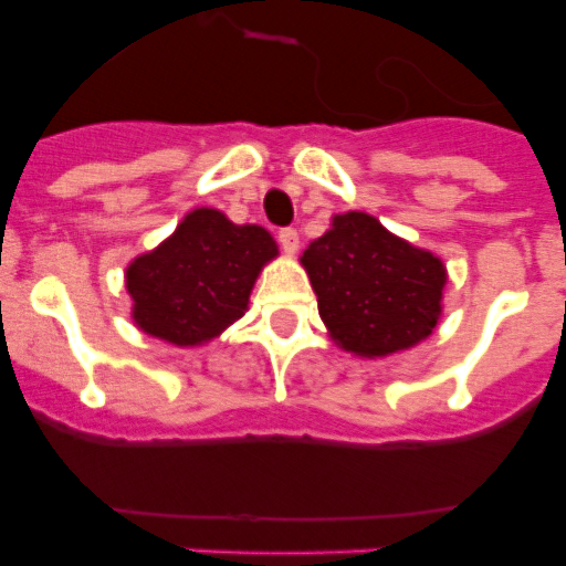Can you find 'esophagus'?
I'll list each match as a JSON object with an SVG mask.
<instances>
[{
	"instance_id": "34e87169",
	"label": "esophagus",
	"mask_w": 566,
	"mask_h": 566,
	"mask_svg": "<svg viewBox=\"0 0 566 566\" xmlns=\"http://www.w3.org/2000/svg\"><path fill=\"white\" fill-rule=\"evenodd\" d=\"M277 243H280V249H283V252H286V254L297 252V247H300L297 229H292V227L280 229V232H277Z\"/></svg>"
}]
</instances>
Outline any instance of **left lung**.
Returning a JSON list of instances; mask_svg holds the SVG:
<instances>
[{
    "label": "left lung",
    "instance_id": "1",
    "mask_svg": "<svg viewBox=\"0 0 566 566\" xmlns=\"http://www.w3.org/2000/svg\"><path fill=\"white\" fill-rule=\"evenodd\" d=\"M332 337L359 357H388L422 343L442 312L444 266L365 212L337 214L303 252Z\"/></svg>",
    "mask_w": 566,
    "mask_h": 566
}]
</instances>
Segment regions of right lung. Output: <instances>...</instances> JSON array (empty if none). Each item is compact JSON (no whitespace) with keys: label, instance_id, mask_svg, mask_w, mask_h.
<instances>
[{"label":"right lung","instance_id":"right-lung-1","mask_svg":"<svg viewBox=\"0 0 566 566\" xmlns=\"http://www.w3.org/2000/svg\"><path fill=\"white\" fill-rule=\"evenodd\" d=\"M277 254L272 234L195 209L155 252L127 269L138 328L175 345L212 339L247 312L260 269Z\"/></svg>","mask_w":566,"mask_h":566}]
</instances>
